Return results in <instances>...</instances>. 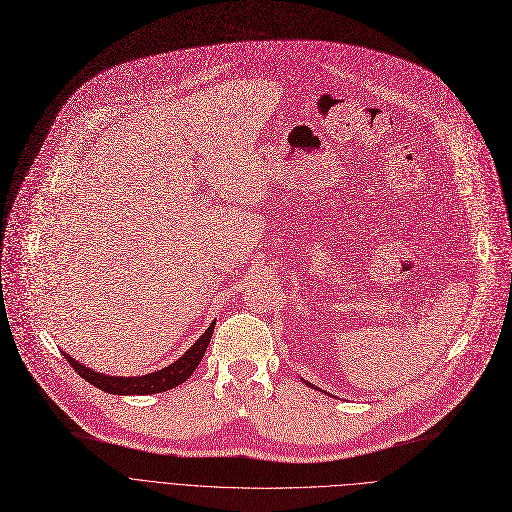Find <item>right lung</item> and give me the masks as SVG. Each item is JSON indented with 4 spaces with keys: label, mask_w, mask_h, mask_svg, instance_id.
<instances>
[{
    "label": "right lung",
    "mask_w": 512,
    "mask_h": 512,
    "mask_svg": "<svg viewBox=\"0 0 512 512\" xmlns=\"http://www.w3.org/2000/svg\"><path fill=\"white\" fill-rule=\"evenodd\" d=\"M213 330H215V324H211L207 328V332L170 367H166L162 371H155V373L141 375V377H112V375L94 373L92 369L84 367L80 361H75L69 355H65V352H63V357L77 371V375L106 393H119V396H149V393L168 391V389L184 383L192 375V371L199 367L201 359L205 357V350L211 342Z\"/></svg>",
    "instance_id": "obj_1"
}]
</instances>
